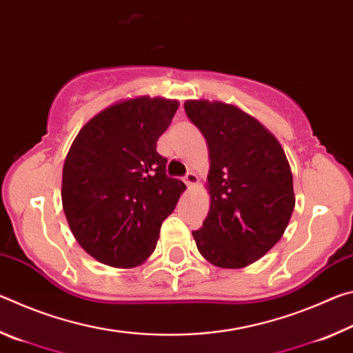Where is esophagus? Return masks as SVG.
<instances>
[{"instance_id":"1","label":"esophagus","mask_w":353,"mask_h":353,"mask_svg":"<svg viewBox=\"0 0 353 353\" xmlns=\"http://www.w3.org/2000/svg\"><path fill=\"white\" fill-rule=\"evenodd\" d=\"M183 182L188 185V187H194L196 183H198V176L194 174V172H187L183 177Z\"/></svg>"}]
</instances>
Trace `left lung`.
I'll list each match as a JSON object with an SVG mask.
<instances>
[{"label":"left lung","mask_w":353,"mask_h":353,"mask_svg":"<svg viewBox=\"0 0 353 353\" xmlns=\"http://www.w3.org/2000/svg\"><path fill=\"white\" fill-rule=\"evenodd\" d=\"M183 107L210 155V210L193 232L196 246L214 266L246 268L282 238L294 210L285 151L270 130L235 105L190 99Z\"/></svg>","instance_id":"left-lung-1"}]
</instances>
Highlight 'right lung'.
<instances>
[{
	"label": "right lung",
	"mask_w": 353,
	"mask_h": 353,
	"mask_svg": "<svg viewBox=\"0 0 353 353\" xmlns=\"http://www.w3.org/2000/svg\"><path fill=\"white\" fill-rule=\"evenodd\" d=\"M179 103L139 97L93 117L71 145L62 172V205L81 248L113 268L148 260L160 227L187 188L166 176L157 140Z\"/></svg>",
	"instance_id": "right-lung-1"
}]
</instances>
